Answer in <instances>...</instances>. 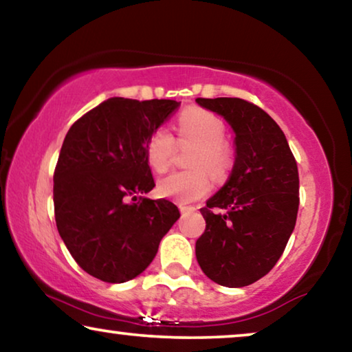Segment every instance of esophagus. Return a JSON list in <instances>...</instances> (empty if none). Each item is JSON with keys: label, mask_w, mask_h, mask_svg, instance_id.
I'll list each match as a JSON object with an SVG mask.
<instances>
[{"label": "esophagus", "mask_w": 352, "mask_h": 352, "mask_svg": "<svg viewBox=\"0 0 352 352\" xmlns=\"http://www.w3.org/2000/svg\"><path fill=\"white\" fill-rule=\"evenodd\" d=\"M178 209H180L182 214H186V212H192V210H195V207H190V206L180 204V206H178Z\"/></svg>", "instance_id": "esophagus-1"}]
</instances>
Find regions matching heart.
Masks as SVG:
<instances>
[{
	"mask_svg": "<svg viewBox=\"0 0 352 352\" xmlns=\"http://www.w3.org/2000/svg\"><path fill=\"white\" fill-rule=\"evenodd\" d=\"M225 122L204 108L191 107L178 116L177 137L167 129H157L150 135L145 146L148 166L156 174H164L172 164L177 146L192 145L188 155V170L174 172L157 182V192L164 197L192 202L210 191L212 179L223 183L236 164V151L225 140Z\"/></svg>",
	"mask_w": 352,
	"mask_h": 352,
	"instance_id": "b5f03b06",
	"label": "heart"
}]
</instances>
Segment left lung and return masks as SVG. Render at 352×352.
I'll list each match as a JSON object with an SVG mask.
<instances>
[{
	"mask_svg": "<svg viewBox=\"0 0 352 352\" xmlns=\"http://www.w3.org/2000/svg\"><path fill=\"white\" fill-rule=\"evenodd\" d=\"M236 133V164L201 214L196 241L204 274L225 287H244L274 268L296 223L298 167L284 132L268 113L244 98H196Z\"/></svg>",
	"mask_w": 352,
	"mask_h": 352,
	"instance_id": "1",
	"label": "left lung"
}]
</instances>
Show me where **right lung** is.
Masks as SVG:
<instances>
[{"label":"right lung","mask_w":352,"mask_h":352,"mask_svg":"<svg viewBox=\"0 0 352 352\" xmlns=\"http://www.w3.org/2000/svg\"><path fill=\"white\" fill-rule=\"evenodd\" d=\"M180 107L175 100L113 97L70 127L54 170L58 234L81 268L110 284L146 270L180 217L155 188L145 146Z\"/></svg>","instance_id":"right-lung-1"}]
</instances>
